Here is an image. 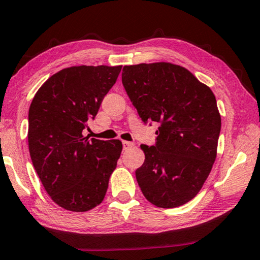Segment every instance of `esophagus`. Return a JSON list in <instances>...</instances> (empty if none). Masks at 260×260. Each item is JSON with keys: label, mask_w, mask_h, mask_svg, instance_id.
Segmentation results:
<instances>
[{"label": "esophagus", "mask_w": 260, "mask_h": 260, "mask_svg": "<svg viewBox=\"0 0 260 260\" xmlns=\"http://www.w3.org/2000/svg\"><path fill=\"white\" fill-rule=\"evenodd\" d=\"M122 145H123V149H128L134 146L133 142H129V141H122Z\"/></svg>", "instance_id": "obj_1"}]
</instances>
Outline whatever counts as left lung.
Returning <instances> with one entry per match:
<instances>
[{
    "mask_svg": "<svg viewBox=\"0 0 260 260\" xmlns=\"http://www.w3.org/2000/svg\"><path fill=\"white\" fill-rule=\"evenodd\" d=\"M122 85L142 121L160 123L155 145H141L135 177L142 194L161 208L188 203L217 158L221 118L213 92L170 62L125 66Z\"/></svg>",
    "mask_w": 260,
    "mask_h": 260,
    "instance_id": "8db88e82",
    "label": "left lung"
}]
</instances>
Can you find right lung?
Returning <instances> with one entry per match:
<instances>
[{
	"label": "right lung",
	"mask_w": 260,
	"mask_h": 260,
	"mask_svg": "<svg viewBox=\"0 0 260 260\" xmlns=\"http://www.w3.org/2000/svg\"><path fill=\"white\" fill-rule=\"evenodd\" d=\"M122 66H73L50 76L32 99L28 146L50 198L73 212L100 205L122 151L120 140L83 137Z\"/></svg>",
	"instance_id": "right-lung-1"
}]
</instances>
